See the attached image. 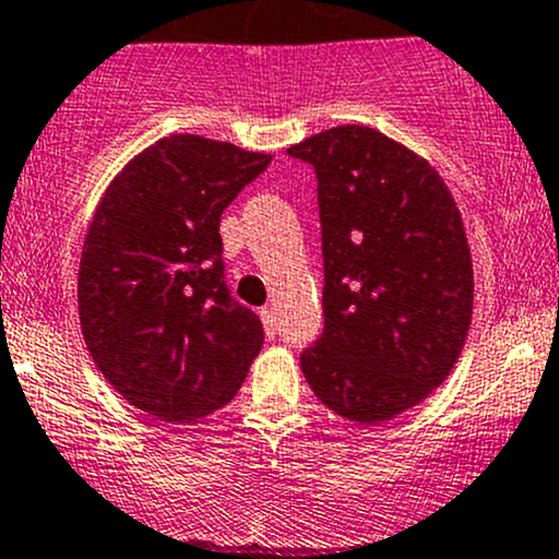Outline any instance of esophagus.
<instances>
[{"instance_id":"obj_1","label":"esophagus","mask_w":559,"mask_h":559,"mask_svg":"<svg viewBox=\"0 0 559 559\" xmlns=\"http://www.w3.org/2000/svg\"><path fill=\"white\" fill-rule=\"evenodd\" d=\"M258 314H261L263 330H266L269 338H274V335H277V314H274V309H269V306H263V309L258 311Z\"/></svg>"}]
</instances>
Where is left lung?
<instances>
[{
	"label": "left lung",
	"mask_w": 559,
	"mask_h": 559,
	"mask_svg": "<svg viewBox=\"0 0 559 559\" xmlns=\"http://www.w3.org/2000/svg\"><path fill=\"white\" fill-rule=\"evenodd\" d=\"M314 167L325 330L301 352L311 392L373 426L429 397L464 349L472 255L461 213L429 162L362 124L287 148Z\"/></svg>",
	"instance_id": "left-lung-1"
}]
</instances>
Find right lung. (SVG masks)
Instances as JSON below:
<instances>
[{"label": "right lung", "mask_w": 559, "mask_h": 559, "mask_svg": "<svg viewBox=\"0 0 559 559\" xmlns=\"http://www.w3.org/2000/svg\"><path fill=\"white\" fill-rule=\"evenodd\" d=\"M272 157L170 135L114 178L80 261L90 357L138 411L189 424L229 402L263 325L226 287L221 213Z\"/></svg>", "instance_id": "right-lung-1"}]
</instances>
